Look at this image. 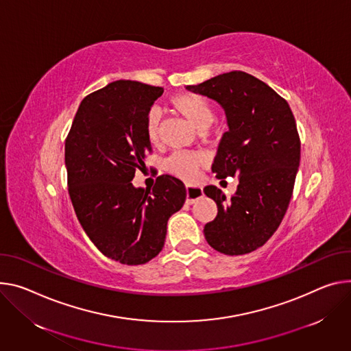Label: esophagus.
Instances as JSON below:
<instances>
[{
  "mask_svg": "<svg viewBox=\"0 0 351 351\" xmlns=\"http://www.w3.org/2000/svg\"><path fill=\"white\" fill-rule=\"evenodd\" d=\"M203 197V189L200 186H186V203L193 204Z\"/></svg>",
  "mask_w": 351,
  "mask_h": 351,
  "instance_id": "esophagus-1",
  "label": "esophagus"
}]
</instances>
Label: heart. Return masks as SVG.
Wrapping results in <instances>:
<instances>
[{"label": "heart", "mask_w": 351, "mask_h": 351, "mask_svg": "<svg viewBox=\"0 0 351 351\" xmlns=\"http://www.w3.org/2000/svg\"><path fill=\"white\" fill-rule=\"evenodd\" d=\"M171 108L183 116L195 129L203 132L213 123L214 110L207 99L199 95H178L169 102ZM145 133L149 143L156 144L159 137V113L152 109L145 119ZM206 162L203 154L199 152H176L171 155L167 162L165 169L175 178H179L184 182H192L197 178V169Z\"/></svg>", "instance_id": "b5f03b06"}]
</instances>
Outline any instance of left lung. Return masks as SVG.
<instances>
[{
	"mask_svg": "<svg viewBox=\"0 0 351 351\" xmlns=\"http://www.w3.org/2000/svg\"><path fill=\"white\" fill-rule=\"evenodd\" d=\"M186 89L224 109L228 132L219 141L213 172L218 179L239 178L231 199L217 186L204 187L218 208L204 226L206 241L231 256L256 250L276 232L291 200L301 155L293 112L274 89L243 71Z\"/></svg>",
	"mask_w": 351,
	"mask_h": 351,
	"instance_id": "left-lung-1",
	"label": "left lung"
}]
</instances>
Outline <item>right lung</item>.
Returning a JSON list of instances; mask_svg holds the SVG:
<instances>
[{
  "label": "right lung",
  "mask_w": 351,
  "mask_h": 351,
  "mask_svg": "<svg viewBox=\"0 0 351 351\" xmlns=\"http://www.w3.org/2000/svg\"><path fill=\"white\" fill-rule=\"evenodd\" d=\"M164 88L119 80L82 99L66 140L69 193L85 234L106 258L144 265L162 250L167 224L186 200L182 180L162 175L136 187L151 143L145 119Z\"/></svg>",
  "instance_id": "obj_1"
}]
</instances>
